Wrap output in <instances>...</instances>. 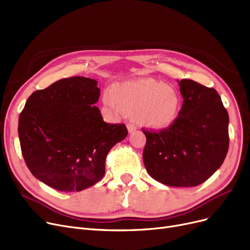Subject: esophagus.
Wrapping results in <instances>:
<instances>
[{"label": "esophagus", "mask_w": 250, "mask_h": 250, "mask_svg": "<svg viewBox=\"0 0 250 250\" xmlns=\"http://www.w3.org/2000/svg\"><path fill=\"white\" fill-rule=\"evenodd\" d=\"M126 127H127V131H128V133H129V134L134 133V132L136 131V129H137L136 125H135V124H133V123H129V124H127V125H126Z\"/></svg>", "instance_id": "1"}]
</instances>
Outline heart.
<instances>
[{
	"instance_id": "heart-1",
	"label": "heart",
	"mask_w": 250,
	"mask_h": 250,
	"mask_svg": "<svg viewBox=\"0 0 250 250\" xmlns=\"http://www.w3.org/2000/svg\"><path fill=\"white\" fill-rule=\"evenodd\" d=\"M103 102L117 114H137L141 125L161 129L175 121L180 105L177 92L162 82L151 79L127 81L108 88Z\"/></svg>"
}]
</instances>
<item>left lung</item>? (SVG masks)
Segmentation results:
<instances>
[{
  "label": "left lung",
  "mask_w": 250,
  "mask_h": 250,
  "mask_svg": "<svg viewBox=\"0 0 250 250\" xmlns=\"http://www.w3.org/2000/svg\"><path fill=\"white\" fill-rule=\"evenodd\" d=\"M184 99L179 116L159 133L143 131L149 175L171 187L200 185L220 168L229 149V115L214 89L177 81Z\"/></svg>",
  "instance_id": "1"
}]
</instances>
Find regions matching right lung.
Returning a JSON list of instances; mask_svg holds the SVG:
<instances>
[{"label":"right lung","instance_id":"obj_1","mask_svg":"<svg viewBox=\"0 0 250 250\" xmlns=\"http://www.w3.org/2000/svg\"><path fill=\"white\" fill-rule=\"evenodd\" d=\"M94 79L74 77L32 93L20 113L18 136L30 172L49 187L79 192L99 182L110 149L127 136L103 121Z\"/></svg>","mask_w":250,"mask_h":250}]
</instances>
